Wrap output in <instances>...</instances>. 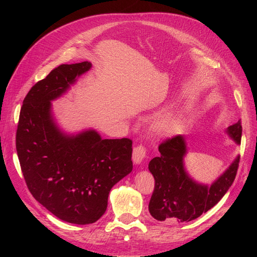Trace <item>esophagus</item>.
<instances>
[{
	"instance_id": "obj_1",
	"label": "esophagus",
	"mask_w": 257,
	"mask_h": 257,
	"mask_svg": "<svg viewBox=\"0 0 257 257\" xmlns=\"http://www.w3.org/2000/svg\"><path fill=\"white\" fill-rule=\"evenodd\" d=\"M146 158V149L143 146H137L133 150V162L135 165L142 164Z\"/></svg>"
}]
</instances>
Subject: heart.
<instances>
[{"instance_id": "heart-1", "label": "heart", "mask_w": 257, "mask_h": 257, "mask_svg": "<svg viewBox=\"0 0 257 257\" xmlns=\"http://www.w3.org/2000/svg\"><path fill=\"white\" fill-rule=\"evenodd\" d=\"M182 123L181 116L178 114H165L157 119L153 124V131L161 136L174 135Z\"/></svg>"}]
</instances>
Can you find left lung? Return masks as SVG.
Returning <instances> with one entry per match:
<instances>
[{"instance_id": "8db88e82", "label": "left lung", "mask_w": 257, "mask_h": 257, "mask_svg": "<svg viewBox=\"0 0 257 257\" xmlns=\"http://www.w3.org/2000/svg\"><path fill=\"white\" fill-rule=\"evenodd\" d=\"M237 145L241 143L242 126L239 120L226 128ZM160 155L149 163L155 186L149 203V212L158 221L190 222L214 207L235 180L240 157L210 184L200 183L189 175L184 166L188 153L185 137L175 136L159 147Z\"/></svg>"}]
</instances>
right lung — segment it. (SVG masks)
<instances>
[{
	"mask_svg": "<svg viewBox=\"0 0 257 257\" xmlns=\"http://www.w3.org/2000/svg\"><path fill=\"white\" fill-rule=\"evenodd\" d=\"M92 67L85 61L62 64L35 83L20 110L16 149L33 197L60 220L96 222L112 186L133 169L132 141L103 139L95 130L68 134L60 128L51 102Z\"/></svg>",
	"mask_w": 257,
	"mask_h": 257,
	"instance_id": "right-lung-1",
	"label": "right lung"
}]
</instances>
